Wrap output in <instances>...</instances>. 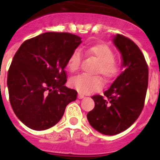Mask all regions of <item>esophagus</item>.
Here are the masks:
<instances>
[{
    "mask_svg": "<svg viewBox=\"0 0 160 160\" xmlns=\"http://www.w3.org/2000/svg\"><path fill=\"white\" fill-rule=\"evenodd\" d=\"M84 97H85V96L82 95V94H78V98H79V99H83Z\"/></svg>",
    "mask_w": 160,
    "mask_h": 160,
    "instance_id": "1",
    "label": "esophagus"
}]
</instances>
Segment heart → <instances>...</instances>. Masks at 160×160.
Returning <instances> with one entry per match:
<instances>
[{
  "label": "heart",
  "instance_id": "b5f03b06",
  "mask_svg": "<svg viewBox=\"0 0 160 160\" xmlns=\"http://www.w3.org/2000/svg\"><path fill=\"white\" fill-rule=\"evenodd\" d=\"M86 53L98 61V64L94 72L98 73L109 81L116 78L120 72V64L115 59V53L106 43L92 45L87 48ZM81 53L75 50L69 56L67 62V68L69 72L77 71L80 65ZM69 85L80 93L89 94L100 91L103 86V81L98 75H80L73 77L69 80Z\"/></svg>",
  "mask_w": 160,
  "mask_h": 160
}]
</instances>
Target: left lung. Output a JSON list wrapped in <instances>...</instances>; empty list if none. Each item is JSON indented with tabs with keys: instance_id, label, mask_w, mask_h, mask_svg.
Segmentation results:
<instances>
[{
	"instance_id": "8db88e82",
	"label": "left lung",
	"mask_w": 160,
	"mask_h": 160,
	"mask_svg": "<svg viewBox=\"0 0 160 160\" xmlns=\"http://www.w3.org/2000/svg\"><path fill=\"white\" fill-rule=\"evenodd\" d=\"M113 42L122 55L125 70L104 96H92L95 107L87 114L91 126L106 135L120 133L137 120L144 107L148 83V64L138 45L122 34H117Z\"/></svg>"
}]
</instances>
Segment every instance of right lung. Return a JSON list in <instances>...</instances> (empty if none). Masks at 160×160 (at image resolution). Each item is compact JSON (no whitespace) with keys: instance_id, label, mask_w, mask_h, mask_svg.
I'll list each match as a JSON object with an SVG mask.
<instances>
[{"instance_id":"right-lung-1","label":"right lung","mask_w":160,"mask_h":160,"mask_svg":"<svg viewBox=\"0 0 160 160\" xmlns=\"http://www.w3.org/2000/svg\"><path fill=\"white\" fill-rule=\"evenodd\" d=\"M81 38L49 32L26 40L13 57L7 75L9 100L18 119L41 131L59 122L77 91L66 87L64 70Z\"/></svg>"}]
</instances>
